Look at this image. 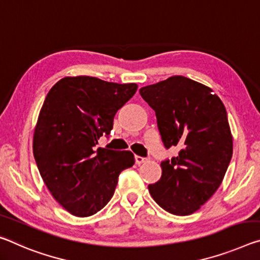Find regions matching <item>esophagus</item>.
<instances>
[{"label": "esophagus", "mask_w": 260, "mask_h": 260, "mask_svg": "<svg viewBox=\"0 0 260 260\" xmlns=\"http://www.w3.org/2000/svg\"><path fill=\"white\" fill-rule=\"evenodd\" d=\"M147 160H148V158H146V157H141V156H138V155L135 156V163L139 164V166L142 163H146Z\"/></svg>", "instance_id": "obj_1"}]
</instances>
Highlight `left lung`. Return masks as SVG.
<instances>
[{
  "label": "left lung",
  "instance_id": "obj_1",
  "mask_svg": "<svg viewBox=\"0 0 260 260\" xmlns=\"http://www.w3.org/2000/svg\"><path fill=\"white\" fill-rule=\"evenodd\" d=\"M155 111L164 147H180L160 162L162 176L148 185L156 203L175 215H189L211 198L223 180L233 156L226 111L208 86L172 76L140 89Z\"/></svg>",
  "mask_w": 260,
  "mask_h": 260
}]
</instances>
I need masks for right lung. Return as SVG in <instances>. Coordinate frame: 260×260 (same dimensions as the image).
I'll use <instances>...</instances> for the list:
<instances>
[{"mask_svg": "<svg viewBox=\"0 0 260 260\" xmlns=\"http://www.w3.org/2000/svg\"><path fill=\"white\" fill-rule=\"evenodd\" d=\"M137 89L91 76L64 77L45 98L34 134L35 159L48 191L73 215L101 211L120 172L134 164L131 151L97 145Z\"/></svg>", "mask_w": 260, "mask_h": 260, "instance_id": "add662e5", "label": "right lung"}]
</instances>
